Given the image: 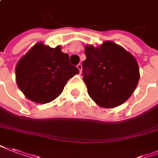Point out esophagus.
Listing matches in <instances>:
<instances>
[{"label":"esophagus","instance_id":"34e87169","mask_svg":"<svg viewBox=\"0 0 158 158\" xmlns=\"http://www.w3.org/2000/svg\"><path fill=\"white\" fill-rule=\"evenodd\" d=\"M77 68L79 69V72H81V71H82V64H78V65H77Z\"/></svg>","mask_w":158,"mask_h":158}]
</instances>
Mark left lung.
Here are the masks:
<instances>
[{"mask_svg":"<svg viewBox=\"0 0 158 158\" xmlns=\"http://www.w3.org/2000/svg\"><path fill=\"white\" fill-rule=\"evenodd\" d=\"M85 53L83 80L91 99L105 108L128 100L140 78L135 58L113 42H105L99 48L86 45Z\"/></svg>","mask_w":158,"mask_h":158,"instance_id":"8db88e82","label":"left lung"}]
</instances>
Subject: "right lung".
<instances>
[{"label":"right lung","instance_id":"1","mask_svg":"<svg viewBox=\"0 0 158 158\" xmlns=\"http://www.w3.org/2000/svg\"><path fill=\"white\" fill-rule=\"evenodd\" d=\"M79 73L60 46L52 48L41 43L32 47L16 67L20 89L29 100L41 104L55 100L68 80Z\"/></svg>","mask_w":158,"mask_h":158}]
</instances>
